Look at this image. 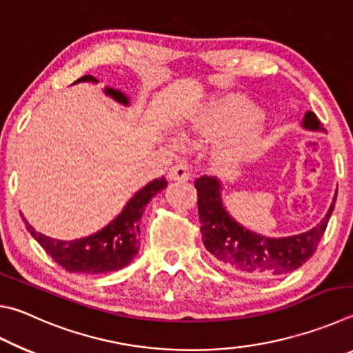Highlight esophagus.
I'll list each match as a JSON object with an SVG mask.
<instances>
[{"label": "esophagus", "instance_id": "1", "mask_svg": "<svg viewBox=\"0 0 353 353\" xmlns=\"http://www.w3.org/2000/svg\"><path fill=\"white\" fill-rule=\"evenodd\" d=\"M168 177L171 179V181H187V179L191 177V171L188 168V165L177 163L170 168Z\"/></svg>", "mask_w": 353, "mask_h": 353}]
</instances>
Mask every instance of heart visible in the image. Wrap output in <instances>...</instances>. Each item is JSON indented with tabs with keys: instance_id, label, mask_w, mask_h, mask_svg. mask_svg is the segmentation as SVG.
Returning <instances> with one entry per match:
<instances>
[{
	"instance_id": "obj_1",
	"label": "heart",
	"mask_w": 353,
	"mask_h": 353,
	"mask_svg": "<svg viewBox=\"0 0 353 353\" xmlns=\"http://www.w3.org/2000/svg\"><path fill=\"white\" fill-rule=\"evenodd\" d=\"M234 115H235V113L232 112L230 109H218V110L212 112L210 115H208L204 119V123L201 124V128L205 129V130H214V129L227 128L232 121H234ZM252 140H254L252 128H250L248 124V126L241 128L240 134H238L236 140L234 143V146L236 149H246L250 145V143H252Z\"/></svg>"
}]
</instances>
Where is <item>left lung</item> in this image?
<instances>
[{"label": "left lung", "mask_w": 353, "mask_h": 353, "mask_svg": "<svg viewBox=\"0 0 353 353\" xmlns=\"http://www.w3.org/2000/svg\"><path fill=\"white\" fill-rule=\"evenodd\" d=\"M303 128L325 130L313 112H307ZM198 213L202 243L212 260L224 270L254 279H272L301 268L314 254L336 202V196L325 218L312 230L286 238H266L244 229L224 210L218 179L202 176L196 179Z\"/></svg>", "instance_id": "obj_1"}]
</instances>
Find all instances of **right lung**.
<instances>
[{"mask_svg": "<svg viewBox=\"0 0 353 353\" xmlns=\"http://www.w3.org/2000/svg\"><path fill=\"white\" fill-rule=\"evenodd\" d=\"M98 82L93 76H82L77 82ZM105 93L128 105V98L119 90L105 88ZM168 182L162 176L148 183L141 188L132 199H130L124 210L105 225L103 230L97 232L90 236L79 238L73 241L54 240L46 235L37 234L28 221L23 218L26 229L31 234L45 252L54 260L65 271L76 274H104L118 271L128 265L134 259L140 249L139 234L141 218L145 207L160 190H163Z\"/></svg>", "mask_w": 353, "mask_h": 353, "instance_id": "add662e5", "label": "right lung"}]
</instances>
